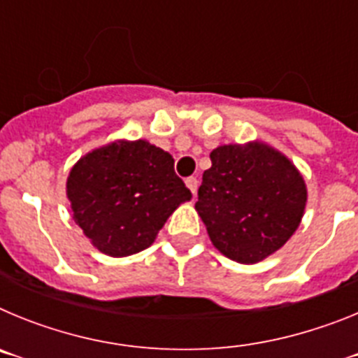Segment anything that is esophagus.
Instances as JSON below:
<instances>
[{"label":"esophagus","instance_id":"34e87169","mask_svg":"<svg viewBox=\"0 0 358 358\" xmlns=\"http://www.w3.org/2000/svg\"><path fill=\"white\" fill-rule=\"evenodd\" d=\"M185 182H186V186H188L189 192H192V194L195 195V192H197V186H199L197 179H195V177H188V179H186Z\"/></svg>","mask_w":358,"mask_h":358}]
</instances>
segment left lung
Wrapping results in <instances>:
<instances>
[{"label":"left lung","instance_id":"8db88e82","mask_svg":"<svg viewBox=\"0 0 358 358\" xmlns=\"http://www.w3.org/2000/svg\"><path fill=\"white\" fill-rule=\"evenodd\" d=\"M195 210L215 248L238 264H256L283 248L306 206L299 170L281 152L251 141L210 154Z\"/></svg>","mask_w":358,"mask_h":358}]
</instances>
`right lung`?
Here are the masks:
<instances>
[{
  "label": "right lung",
  "mask_w": 358,
  "mask_h": 358,
  "mask_svg": "<svg viewBox=\"0 0 358 358\" xmlns=\"http://www.w3.org/2000/svg\"><path fill=\"white\" fill-rule=\"evenodd\" d=\"M66 194L84 235L115 258L152 245L166 218L192 199L173 157L145 140L115 141L85 154L69 172Z\"/></svg>",
  "instance_id": "right-lung-1"
}]
</instances>
